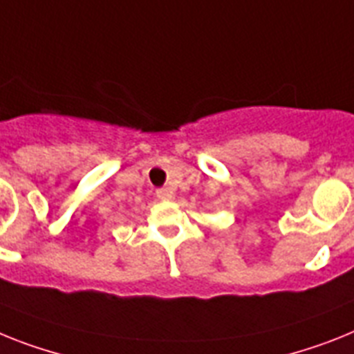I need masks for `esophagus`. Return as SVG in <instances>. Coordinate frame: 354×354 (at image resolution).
Masks as SVG:
<instances>
[{
  "label": "esophagus",
  "mask_w": 354,
  "mask_h": 354,
  "mask_svg": "<svg viewBox=\"0 0 354 354\" xmlns=\"http://www.w3.org/2000/svg\"><path fill=\"white\" fill-rule=\"evenodd\" d=\"M156 198L163 201H171L172 198H174V192H172L171 189H158V191H156Z\"/></svg>",
  "instance_id": "obj_1"
}]
</instances>
